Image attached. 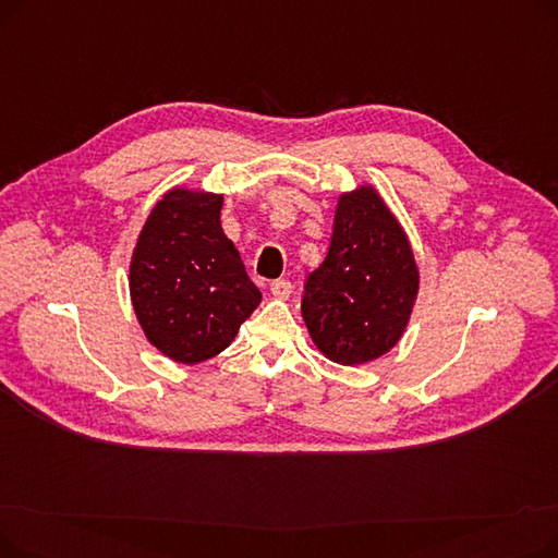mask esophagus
Returning a JSON list of instances; mask_svg holds the SVG:
<instances>
[{"label":"esophagus","instance_id":"obj_1","mask_svg":"<svg viewBox=\"0 0 558 558\" xmlns=\"http://www.w3.org/2000/svg\"><path fill=\"white\" fill-rule=\"evenodd\" d=\"M269 289H271V294H274L276 299L284 301V299H289L291 289H294V287H291V282H289V280H274Z\"/></svg>","mask_w":558,"mask_h":558}]
</instances>
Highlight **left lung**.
I'll list each match as a JSON object with an SVG mask.
<instances>
[{
    "label": "left lung",
    "instance_id": "obj_1",
    "mask_svg": "<svg viewBox=\"0 0 558 558\" xmlns=\"http://www.w3.org/2000/svg\"><path fill=\"white\" fill-rule=\"evenodd\" d=\"M416 255L375 185L341 192L324 262L307 276L303 318L324 357L360 366L387 355L412 318Z\"/></svg>",
    "mask_w": 558,
    "mask_h": 558
}]
</instances>
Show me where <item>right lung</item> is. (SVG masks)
<instances>
[{
	"mask_svg": "<svg viewBox=\"0 0 558 558\" xmlns=\"http://www.w3.org/2000/svg\"><path fill=\"white\" fill-rule=\"evenodd\" d=\"M223 194L175 185L146 217L129 264L137 324L179 364L226 350L262 294L221 228Z\"/></svg>",
	"mask_w": 558,
	"mask_h": 558,
	"instance_id": "right-lung-1",
	"label": "right lung"
}]
</instances>
